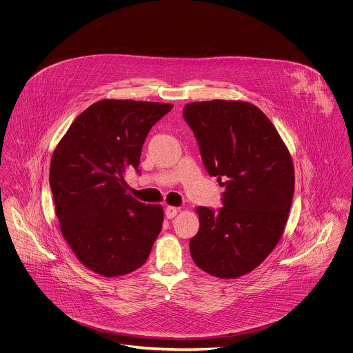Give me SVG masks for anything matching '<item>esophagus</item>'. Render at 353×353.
I'll return each instance as SVG.
<instances>
[{
  "label": "esophagus",
  "instance_id": "esophagus-1",
  "mask_svg": "<svg viewBox=\"0 0 353 353\" xmlns=\"http://www.w3.org/2000/svg\"><path fill=\"white\" fill-rule=\"evenodd\" d=\"M177 213H179V209H177V208H173V206H168V208L165 209V217H167V219H174Z\"/></svg>",
  "mask_w": 353,
  "mask_h": 353
}]
</instances>
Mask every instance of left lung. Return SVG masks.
I'll use <instances>...</instances> for the list:
<instances>
[{"mask_svg":"<svg viewBox=\"0 0 353 353\" xmlns=\"http://www.w3.org/2000/svg\"><path fill=\"white\" fill-rule=\"evenodd\" d=\"M185 121L197 139L202 163L217 177L222 208L199 206L200 229L189 242L194 263L222 279L258 268L285 230L295 174L290 152L270 121L252 103H189Z\"/></svg>","mask_w":353,"mask_h":353,"instance_id":"8db88e82","label":"left lung"}]
</instances>
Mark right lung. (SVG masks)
Returning <instances> with one entry per match:
<instances>
[{
	"label": "right lung",
	"mask_w": 353,
	"mask_h": 353,
	"mask_svg": "<svg viewBox=\"0 0 353 353\" xmlns=\"http://www.w3.org/2000/svg\"><path fill=\"white\" fill-rule=\"evenodd\" d=\"M172 104L104 99L72 121L52 153L50 188L61 232L87 269L107 278L141 268L163 228L160 205L125 192L152 127Z\"/></svg>",
	"instance_id": "1"
}]
</instances>
